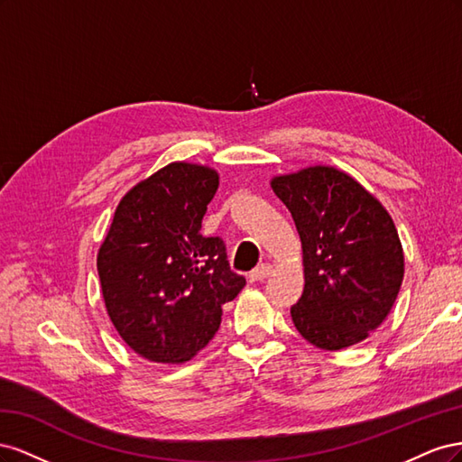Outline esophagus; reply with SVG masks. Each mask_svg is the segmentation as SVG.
Instances as JSON below:
<instances>
[{
  "label": "esophagus",
  "mask_w": 462,
  "mask_h": 462,
  "mask_svg": "<svg viewBox=\"0 0 462 462\" xmlns=\"http://www.w3.org/2000/svg\"><path fill=\"white\" fill-rule=\"evenodd\" d=\"M272 270H273L272 263H260L258 268L250 272V279H253V282H263V279L272 273Z\"/></svg>",
  "instance_id": "1"
}]
</instances>
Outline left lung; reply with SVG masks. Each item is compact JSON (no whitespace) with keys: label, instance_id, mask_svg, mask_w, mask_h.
I'll use <instances>...</instances> for the list:
<instances>
[{"label":"left lung","instance_id":"left-lung-1","mask_svg":"<svg viewBox=\"0 0 462 462\" xmlns=\"http://www.w3.org/2000/svg\"><path fill=\"white\" fill-rule=\"evenodd\" d=\"M272 189L302 243L304 291L291 309L292 324L324 351L365 341L393 309L402 283L393 219L358 180L331 165L277 175Z\"/></svg>","mask_w":462,"mask_h":462}]
</instances>
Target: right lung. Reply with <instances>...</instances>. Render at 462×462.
<instances>
[{
	"label": "right lung",
	"mask_w": 462,
	"mask_h": 462,
	"mask_svg": "<svg viewBox=\"0 0 462 462\" xmlns=\"http://www.w3.org/2000/svg\"><path fill=\"white\" fill-rule=\"evenodd\" d=\"M217 187L212 167L167 163L125 194L97 250L111 324L150 362L190 360L216 335L221 306L246 285L219 236L200 233Z\"/></svg>",
	"instance_id": "add662e5"
}]
</instances>
